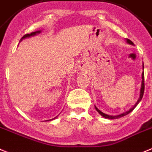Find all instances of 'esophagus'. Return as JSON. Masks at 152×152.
<instances>
[{
  "mask_svg": "<svg viewBox=\"0 0 152 152\" xmlns=\"http://www.w3.org/2000/svg\"><path fill=\"white\" fill-rule=\"evenodd\" d=\"M82 69H83V68H82Z\"/></svg>",
  "mask_w": 152,
  "mask_h": 152,
  "instance_id": "esophagus-1",
  "label": "esophagus"
}]
</instances>
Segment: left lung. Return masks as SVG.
Returning <instances> with one entry per match:
<instances>
[{"mask_svg": "<svg viewBox=\"0 0 152 152\" xmlns=\"http://www.w3.org/2000/svg\"><path fill=\"white\" fill-rule=\"evenodd\" d=\"M126 41H127V43H128V44H129V45H134L133 42H132V41H130L129 39L127 38L126 39ZM142 67H143V70H144V64H142ZM141 77H142V81H141V90H140L139 98H138V102H136L135 104H134V105L133 106V107H132L130 110H128V111H125V112H124V113H122V114H120V115H107V114H104V113H103L102 111H100V110L98 109V107H97L95 106V107H95L96 111H98V113H99L100 115H102V116L103 117V118H107V119H117V118H121V117L125 116V115H128V114L130 113V112H132V111L134 109V107H135L136 106L138 105V104L140 102H141V100L142 99V97H143L144 91H145V79H144V77H145V75H144V71H143V72H142V75H141Z\"/></svg>", "mask_w": 152, "mask_h": 152, "instance_id": "1", "label": "left lung"}]
</instances>
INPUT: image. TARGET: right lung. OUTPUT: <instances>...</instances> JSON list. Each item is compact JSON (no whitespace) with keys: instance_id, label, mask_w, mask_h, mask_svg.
<instances>
[{"instance_id":"obj_1","label":"right lung","mask_w":152,"mask_h":152,"mask_svg":"<svg viewBox=\"0 0 152 152\" xmlns=\"http://www.w3.org/2000/svg\"><path fill=\"white\" fill-rule=\"evenodd\" d=\"M41 32V31H35V32H32V33H31V34H25V35L24 36H23V37H22V38L20 39V41H22V40H23V39H25V38H27V37H33V36H34V35H36V34H40ZM58 118V116H56L55 117V118H52V119H50V120H47V121H52V120H54V119H55V118Z\"/></svg>"}]
</instances>
